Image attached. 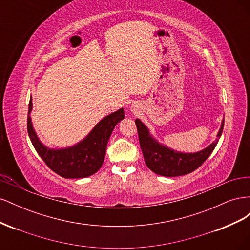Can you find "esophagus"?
<instances>
[{"instance_id":"obj_1","label":"esophagus","mask_w":250,"mask_h":250,"mask_svg":"<svg viewBox=\"0 0 250 250\" xmlns=\"http://www.w3.org/2000/svg\"><path fill=\"white\" fill-rule=\"evenodd\" d=\"M130 110H131V112L134 113V115H137V113L140 111V108H139V106H137V105H133V106H131Z\"/></svg>"}]
</instances>
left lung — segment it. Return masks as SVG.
Segmentation results:
<instances>
[{
	"label": "left lung",
	"mask_w": 250,
	"mask_h": 250,
	"mask_svg": "<svg viewBox=\"0 0 250 250\" xmlns=\"http://www.w3.org/2000/svg\"><path fill=\"white\" fill-rule=\"evenodd\" d=\"M135 124H137L140 145L147 167L158 175L175 177L186 175V174L195 171L206 162L221 137L224 118L221 122L220 129L217 133L216 140L209 144L207 148L198 151V152L190 153L180 152V151L174 150L158 142L150 133L149 128L140 119L135 120Z\"/></svg>",
	"instance_id": "left-lung-1"
}]
</instances>
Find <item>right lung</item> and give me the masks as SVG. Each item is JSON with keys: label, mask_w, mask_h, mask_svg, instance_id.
I'll return each instance as SVG.
<instances>
[{"label": "right lung", "mask_w": 250, "mask_h": 250, "mask_svg": "<svg viewBox=\"0 0 250 250\" xmlns=\"http://www.w3.org/2000/svg\"><path fill=\"white\" fill-rule=\"evenodd\" d=\"M32 97L30 98L27 128L36 152L48 167L64 178H84L102 167L107 143L116 125L125 118L124 109L111 112L98 122L84 139L65 148H50L37 137L32 124Z\"/></svg>", "instance_id": "obj_1"}]
</instances>
